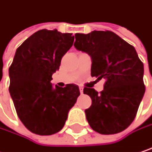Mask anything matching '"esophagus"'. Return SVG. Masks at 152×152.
Returning a JSON list of instances; mask_svg holds the SVG:
<instances>
[{
  "instance_id": "obj_1",
  "label": "esophagus",
  "mask_w": 152,
  "mask_h": 152,
  "mask_svg": "<svg viewBox=\"0 0 152 152\" xmlns=\"http://www.w3.org/2000/svg\"><path fill=\"white\" fill-rule=\"evenodd\" d=\"M79 89H80V93L83 94V87H79Z\"/></svg>"
}]
</instances>
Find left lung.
Instances as JSON below:
<instances>
[{"mask_svg":"<svg viewBox=\"0 0 152 152\" xmlns=\"http://www.w3.org/2000/svg\"><path fill=\"white\" fill-rule=\"evenodd\" d=\"M75 37V47L91 57V76L105 79L100 93L83 88L92 99L85 110L87 121L101 134L121 132L135 119L145 94L144 64L135 48L113 31L76 33Z\"/></svg>","mask_w":152,"mask_h":152,"instance_id":"1","label":"left lung"}]
</instances>
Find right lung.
<instances>
[{
	"mask_svg": "<svg viewBox=\"0 0 152 152\" xmlns=\"http://www.w3.org/2000/svg\"><path fill=\"white\" fill-rule=\"evenodd\" d=\"M73 42L72 33L43 29L16 50L9 67V93L18 117L32 133L51 135L59 132L80 95L76 85L53 88L50 83Z\"/></svg>",
	"mask_w": 152,
	"mask_h": 152,
	"instance_id": "add662e5",
	"label": "right lung"
}]
</instances>
